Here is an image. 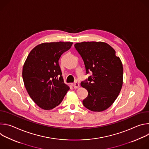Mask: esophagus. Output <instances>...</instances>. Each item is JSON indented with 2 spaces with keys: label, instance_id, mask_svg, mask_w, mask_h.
Masks as SVG:
<instances>
[{
  "label": "esophagus",
  "instance_id": "esophagus-1",
  "mask_svg": "<svg viewBox=\"0 0 149 149\" xmlns=\"http://www.w3.org/2000/svg\"><path fill=\"white\" fill-rule=\"evenodd\" d=\"M72 86H73V87H74V88H78L79 87V84L77 82H74V83L73 84Z\"/></svg>",
  "mask_w": 149,
  "mask_h": 149
}]
</instances>
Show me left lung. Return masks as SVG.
Here are the masks:
<instances>
[{"mask_svg": "<svg viewBox=\"0 0 149 149\" xmlns=\"http://www.w3.org/2000/svg\"><path fill=\"white\" fill-rule=\"evenodd\" d=\"M74 47L84 61L86 74H92L81 83L88 93L83 105L92 111H104L113 104L121 91L122 62L115 50L105 42H82Z\"/></svg>", "mask_w": 149, "mask_h": 149, "instance_id": "1", "label": "left lung"}]
</instances>
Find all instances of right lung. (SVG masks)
I'll return each instance as SVG.
<instances>
[{
    "mask_svg": "<svg viewBox=\"0 0 149 149\" xmlns=\"http://www.w3.org/2000/svg\"><path fill=\"white\" fill-rule=\"evenodd\" d=\"M72 42H46L36 46L23 67L25 87L32 100L44 110H51L63 100L70 87L63 82L58 61Z\"/></svg>",
    "mask_w": 149,
    "mask_h": 149,
    "instance_id": "add662e5",
    "label": "right lung"
}]
</instances>
